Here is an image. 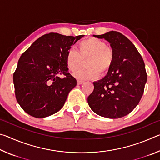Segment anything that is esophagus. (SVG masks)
<instances>
[{
  "label": "esophagus",
  "mask_w": 160,
  "mask_h": 160,
  "mask_svg": "<svg viewBox=\"0 0 160 160\" xmlns=\"http://www.w3.org/2000/svg\"><path fill=\"white\" fill-rule=\"evenodd\" d=\"M82 83H84V81L82 80H78V85H82Z\"/></svg>",
  "instance_id": "esophagus-1"
}]
</instances>
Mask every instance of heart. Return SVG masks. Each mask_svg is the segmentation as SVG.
Listing matches in <instances>:
<instances>
[{
	"label": "heart",
	"instance_id": "obj_1",
	"mask_svg": "<svg viewBox=\"0 0 160 160\" xmlns=\"http://www.w3.org/2000/svg\"><path fill=\"white\" fill-rule=\"evenodd\" d=\"M113 48L107 47L104 42L97 38L90 37L80 41L78 44V52L69 49L66 54V64L70 71L75 72L85 61L86 69L78 70L75 75L80 79L92 80L109 71L114 61Z\"/></svg>",
	"mask_w": 160,
	"mask_h": 160
}]
</instances>
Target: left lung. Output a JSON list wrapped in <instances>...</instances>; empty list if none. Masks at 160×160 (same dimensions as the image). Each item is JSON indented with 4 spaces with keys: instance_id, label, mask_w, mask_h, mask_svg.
Segmentation results:
<instances>
[{
    "instance_id": "left-lung-1",
    "label": "left lung",
    "mask_w": 160,
    "mask_h": 160,
    "mask_svg": "<svg viewBox=\"0 0 160 160\" xmlns=\"http://www.w3.org/2000/svg\"><path fill=\"white\" fill-rule=\"evenodd\" d=\"M94 37L109 42L115 58L106 76L93 82L88 104L103 117L121 118L135 109L144 92L147 82L144 61L133 44L120 32L111 31Z\"/></svg>"
}]
</instances>
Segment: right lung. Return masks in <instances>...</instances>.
<instances>
[{"label":"right lung","mask_w":160,"mask_h":160,"mask_svg":"<svg viewBox=\"0 0 160 160\" xmlns=\"http://www.w3.org/2000/svg\"><path fill=\"white\" fill-rule=\"evenodd\" d=\"M83 36L51 32L37 39L22 54L13 82L16 99L26 113L44 118L63 107L70 91L77 85L66 66V54Z\"/></svg>","instance_id":"right-lung-1"}]
</instances>
